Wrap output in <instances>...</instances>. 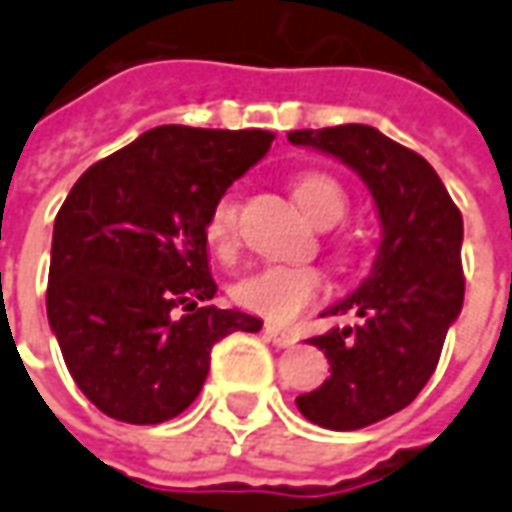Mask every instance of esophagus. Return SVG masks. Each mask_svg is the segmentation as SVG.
I'll return each instance as SVG.
<instances>
[{
    "label": "esophagus",
    "instance_id": "34e87169",
    "mask_svg": "<svg viewBox=\"0 0 512 512\" xmlns=\"http://www.w3.org/2000/svg\"><path fill=\"white\" fill-rule=\"evenodd\" d=\"M264 338L273 346H279V349H290V346H296L298 341L293 332H284V329L279 327H264Z\"/></svg>",
    "mask_w": 512,
    "mask_h": 512
}]
</instances>
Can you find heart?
<instances>
[{"mask_svg": "<svg viewBox=\"0 0 512 512\" xmlns=\"http://www.w3.org/2000/svg\"><path fill=\"white\" fill-rule=\"evenodd\" d=\"M293 194L301 211L315 225L329 228L341 222L349 208L344 185L327 171H304L293 180ZM236 214L239 202L233 191L219 194L205 219V239L214 253L231 256L236 250ZM324 293V276L312 267L290 264H264L233 284L231 296L239 307L256 312L273 324H290Z\"/></svg>", "mask_w": 512, "mask_h": 512, "instance_id": "1", "label": "heart"}]
</instances>
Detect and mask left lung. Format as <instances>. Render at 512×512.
Listing matches in <instances>:
<instances>
[{
    "mask_svg": "<svg viewBox=\"0 0 512 512\" xmlns=\"http://www.w3.org/2000/svg\"><path fill=\"white\" fill-rule=\"evenodd\" d=\"M287 137L358 171L383 228L372 273L324 312H355L358 324L310 338L332 375L296 397L310 423L355 431L406 408L437 369L465 298L462 214L425 157L372 126L344 123Z\"/></svg>",
    "mask_w": 512,
    "mask_h": 512,
    "instance_id": "8db88e82",
    "label": "left lung"
}]
</instances>
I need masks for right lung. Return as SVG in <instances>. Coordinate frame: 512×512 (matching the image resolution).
<instances>
[{"mask_svg":"<svg viewBox=\"0 0 512 512\" xmlns=\"http://www.w3.org/2000/svg\"><path fill=\"white\" fill-rule=\"evenodd\" d=\"M273 143L262 129L157 126L89 166L53 228L47 318L78 389L106 417L183 414L231 332H259L216 293L205 219Z\"/></svg>","mask_w":512,"mask_h":512,"instance_id":"1","label":"right lung"}]
</instances>
